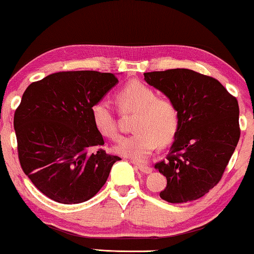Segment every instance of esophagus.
<instances>
[{"instance_id":"esophagus-1","label":"esophagus","mask_w":254,"mask_h":254,"mask_svg":"<svg viewBox=\"0 0 254 254\" xmlns=\"http://www.w3.org/2000/svg\"><path fill=\"white\" fill-rule=\"evenodd\" d=\"M137 168L142 173H145V174H148V173H150V172L152 171L151 167L148 166V165H144V164H137Z\"/></svg>"}]
</instances>
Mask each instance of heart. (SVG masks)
Here are the masks:
<instances>
[{
    "mask_svg": "<svg viewBox=\"0 0 254 254\" xmlns=\"http://www.w3.org/2000/svg\"><path fill=\"white\" fill-rule=\"evenodd\" d=\"M116 104L124 115L135 113L131 129L135 133L121 137L115 151L134 160H145L158 144L170 143L179 129L178 105L168 97H158L157 91L148 84L133 81L117 91ZM95 129L103 137L115 139L118 127L115 111L108 101L101 100L90 108Z\"/></svg>",
    "mask_w": 254,
    "mask_h": 254,
    "instance_id": "heart-1",
    "label": "heart"
}]
</instances>
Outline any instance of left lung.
Instances as JSON below:
<instances>
[{
	"label": "left lung",
	"instance_id": "obj_1",
	"mask_svg": "<svg viewBox=\"0 0 254 254\" xmlns=\"http://www.w3.org/2000/svg\"><path fill=\"white\" fill-rule=\"evenodd\" d=\"M144 79L174 101L180 112L170 152L154 165L167 180L159 196L172 204L196 200L220 182L236 149L237 98L216 79L188 68L148 72Z\"/></svg>",
	"mask_w": 254,
	"mask_h": 254
}]
</instances>
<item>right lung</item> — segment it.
Returning a JSON list of instances; mask_svg holds the SVG:
<instances>
[{
	"instance_id": "right-lung-1",
	"label": "right lung",
	"mask_w": 254,
	"mask_h": 254,
	"mask_svg": "<svg viewBox=\"0 0 254 254\" xmlns=\"http://www.w3.org/2000/svg\"><path fill=\"white\" fill-rule=\"evenodd\" d=\"M118 82L112 73L62 71L32 82L14 111L20 166L33 185L61 204L94 197L121 158L105 152L90 108ZM97 146V152L90 147Z\"/></svg>"
}]
</instances>
